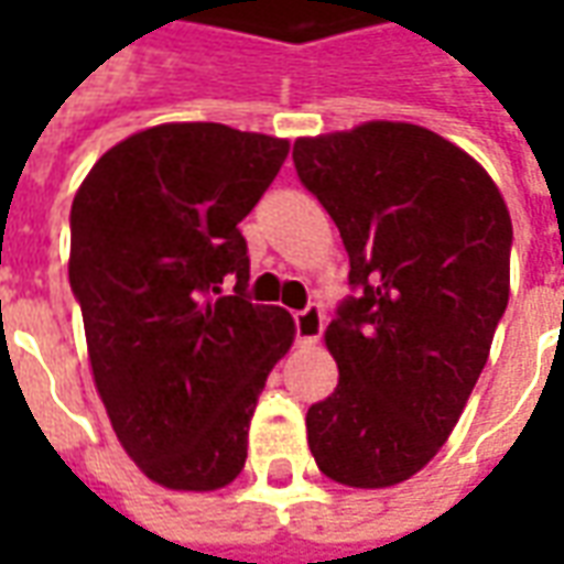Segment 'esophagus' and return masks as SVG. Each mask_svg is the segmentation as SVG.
I'll use <instances>...</instances> for the list:
<instances>
[{"mask_svg":"<svg viewBox=\"0 0 564 564\" xmlns=\"http://www.w3.org/2000/svg\"><path fill=\"white\" fill-rule=\"evenodd\" d=\"M295 335L299 344H317L323 335V311L317 305H307L302 314H295Z\"/></svg>","mask_w":564,"mask_h":564,"instance_id":"34e87169","label":"esophagus"}]
</instances>
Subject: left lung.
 Masks as SVG:
<instances>
[{
	"instance_id": "left-lung-1",
	"label": "left lung",
	"mask_w": 564,
	"mask_h": 564,
	"mask_svg": "<svg viewBox=\"0 0 564 564\" xmlns=\"http://www.w3.org/2000/svg\"><path fill=\"white\" fill-rule=\"evenodd\" d=\"M295 172L350 257L326 329L338 387L305 416L329 480L387 489L459 423L510 295V214L471 153L416 123L368 120L295 139Z\"/></svg>"
}]
</instances>
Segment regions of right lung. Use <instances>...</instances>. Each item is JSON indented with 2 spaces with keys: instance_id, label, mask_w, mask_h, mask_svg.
<instances>
[{
  "instance_id": "right-lung-1",
  "label": "right lung",
  "mask_w": 564,
  "mask_h": 564,
  "mask_svg": "<svg viewBox=\"0 0 564 564\" xmlns=\"http://www.w3.org/2000/svg\"><path fill=\"white\" fill-rule=\"evenodd\" d=\"M290 141L160 123L111 150L75 193L68 281L117 441L153 484L214 492L241 474L271 368L293 347L278 305H250L245 235ZM226 276L235 296H217Z\"/></svg>"
}]
</instances>
